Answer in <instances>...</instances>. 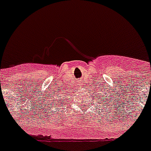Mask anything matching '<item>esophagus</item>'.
I'll use <instances>...</instances> for the list:
<instances>
[{
  "mask_svg": "<svg viewBox=\"0 0 151 151\" xmlns=\"http://www.w3.org/2000/svg\"><path fill=\"white\" fill-rule=\"evenodd\" d=\"M82 85H83V84L81 82H78V85H79V86H81Z\"/></svg>",
  "mask_w": 151,
  "mask_h": 151,
  "instance_id": "esophagus-1",
  "label": "esophagus"
}]
</instances>
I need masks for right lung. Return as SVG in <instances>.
<instances>
[{
  "label": "right lung",
  "instance_id": "1",
  "mask_svg": "<svg viewBox=\"0 0 151 151\" xmlns=\"http://www.w3.org/2000/svg\"><path fill=\"white\" fill-rule=\"evenodd\" d=\"M55 102H57V100H56V101H55ZM58 103H57V104H58Z\"/></svg>",
  "mask_w": 151,
  "mask_h": 151
}]
</instances>
